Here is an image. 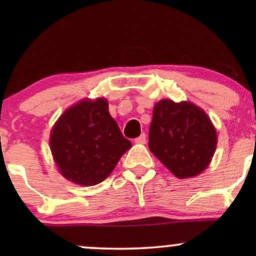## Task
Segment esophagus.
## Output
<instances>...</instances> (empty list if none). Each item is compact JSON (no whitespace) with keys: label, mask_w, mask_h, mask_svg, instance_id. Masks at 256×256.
I'll use <instances>...</instances> for the list:
<instances>
[{"label":"esophagus","mask_w":256,"mask_h":256,"mask_svg":"<svg viewBox=\"0 0 256 256\" xmlns=\"http://www.w3.org/2000/svg\"><path fill=\"white\" fill-rule=\"evenodd\" d=\"M134 142L138 143V144H146V134H142L140 137H137L136 140H134Z\"/></svg>","instance_id":"esophagus-1"}]
</instances>
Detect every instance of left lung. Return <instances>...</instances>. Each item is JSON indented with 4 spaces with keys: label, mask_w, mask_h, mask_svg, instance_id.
<instances>
[{
    "label": "left lung",
    "mask_w": 256,
    "mask_h": 256,
    "mask_svg": "<svg viewBox=\"0 0 256 256\" xmlns=\"http://www.w3.org/2000/svg\"><path fill=\"white\" fill-rule=\"evenodd\" d=\"M216 131L210 116L192 102L161 100L154 106L149 150L178 178L198 176L210 164Z\"/></svg>",
    "instance_id": "1"
}]
</instances>
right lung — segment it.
I'll use <instances>...</instances> for the list:
<instances>
[{
    "instance_id": "1",
    "label": "right lung",
    "mask_w": 256,
    "mask_h": 256,
    "mask_svg": "<svg viewBox=\"0 0 256 256\" xmlns=\"http://www.w3.org/2000/svg\"><path fill=\"white\" fill-rule=\"evenodd\" d=\"M131 146L102 98L82 100L70 107L50 134V150L58 172L84 186L104 182Z\"/></svg>"
}]
</instances>
